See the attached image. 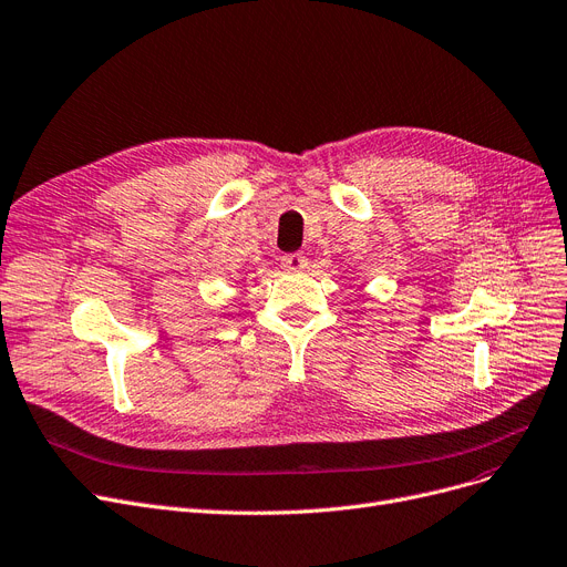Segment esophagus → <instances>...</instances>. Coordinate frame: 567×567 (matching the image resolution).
<instances>
[{
	"mask_svg": "<svg viewBox=\"0 0 567 567\" xmlns=\"http://www.w3.org/2000/svg\"><path fill=\"white\" fill-rule=\"evenodd\" d=\"M280 261H282V268H285V270H291V274H297V270H303V268L308 266V259H306L301 252L285 255Z\"/></svg>",
	"mask_w": 567,
	"mask_h": 567,
	"instance_id": "1",
	"label": "esophagus"
}]
</instances>
